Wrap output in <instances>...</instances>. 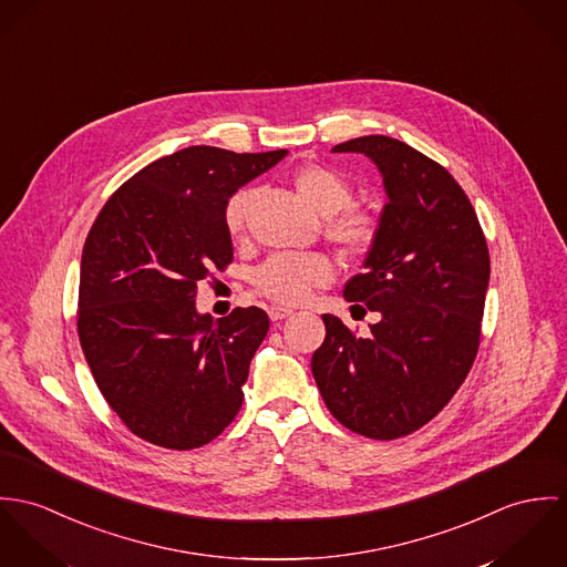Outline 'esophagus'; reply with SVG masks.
<instances>
[{"label":"esophagus","mask_w":567,"mask_h":567,"mask_svg":"<svg viewBox=\"0 0 567 567\" xmlns=\"http://www.w3.org/2000/svg\"><path fill=\"white\" fill-rule=\"evenodd\" d=\"M267 313L271 317V321H278V319H285V317L293 315V311H291V309H285V307H280V305H271V307L267 309Z\"/></svg>","instance_id":"esophagus-1"}]
</instances>
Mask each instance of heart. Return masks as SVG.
<instances>
[{"mask_svg": "<svg viewBox=\"0 0 567 567\" xmlns=\"http://www.w3.org/2000/svg\"><path fill=\"white\" fill-rule=\"evenodd\" d=\"M298 195L326 219V237L343 254L365 252L377 237V221L370 213L350 206L352 185L334 167L307 163L291 176ZM254 190L239 189L230 195L224 219L233 237L246 230ZM332 265L319 254H278L267 258L254 271L256 289L278 305H300L317 287L328 285Z\"/></svg>", "mask_w": 567, "mask_h": 567, "instance_id": "obj_1", "label": "heart"}]
</instances>
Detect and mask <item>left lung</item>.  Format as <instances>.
I'll list each match as a JSON object with an SVG mask.
<instances>
[{
	"label": "left lung",
	"mask_w": 567,
	"mask_h": 567,
	"mask_svg": "<svg viewBox=\"0 0 567 567\" xmlns=\"http://www.w3.org/2000/svg\"><path fill=\"white\" fill-rule=\"evenodd\" d=\"M332 152L368 156L382 178L377 237L363 274L343 289L348 302L380 319L370 337H354L339 317L321 315L326 339L311 370L346 429L398 440L431 422L474 363L489 287L487 241L465 190L411 145L370 134Z\"/></svg>",
	"instance_id": "1"
}]
</instances>
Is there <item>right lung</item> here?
Here are the masks:
<instances>
[{"instance_id": "obj_1", "label": "right lung", "mask_w": 567, "mask_h": 567, "mask_svg": "<svg viewBox=\"0 0 567 567\" xmlns=\"http://www.w3.org/2000/svg\"><path fill=\"white\" fill-rule=\"evenodd\" d=\"M287 154L185 147L136 172L100 210L80 260L78 334L136 437L190 450L239 413L269 317L256 307L199 313L197 282L233 260L230 195Z\"/></svg>"}]
</instances>
